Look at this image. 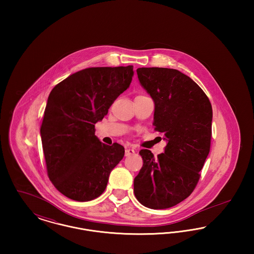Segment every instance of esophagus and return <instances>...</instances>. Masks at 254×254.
<instances>
[{"label": "esophagus", "mask_w": 254, "mask_h": 254, "mask_svg": "<svg viewBox=\"0 0 254 254\" xmlns=\"http://www.w3.org/2000/svg\"><path fill=\"white\" fill-rule=\"evenodd\" d=\"M135 153V150L131 148V147H127L126 148V152H125V155L126 156H130Z\"/></svg>", "instance_id": "esophagus-1"}]
</instances>
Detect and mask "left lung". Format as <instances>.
I'll return each instance as SVG.
<instances>
[{"mask_svg": "<svg viewBox=\"0 0 254 254\" xmlns=\"http://www.w3.org/2000/svg\"><path fill=\"white\" fill-rule=\"evenodd\" d=\"M140 85L154 102V129L164 135L157 158L140 150L144 165L134 178V194L146 207L179 204L193 191L209 153L212 108L202 88L177 69L141 67Z\"/></svg>", "mask_w": 254, "mask_h": 254, "instance_id": "8db88e82", "label": "left lung"}]
</instances>
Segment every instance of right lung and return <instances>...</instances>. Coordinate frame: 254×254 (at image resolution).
Segmentation results:
<instances>
[{
	"label": "right lung",
	"mask_w": 254,
	"mask_h": 254,
	"mask_svg": "<svg viewBox=\"0 0 254 254\" xmlns=\"http://www.w3.org/2000/svg\"><path fill=\"white\" fill-rule=\"evenodd\" d=\"M133 75L132 65L89 67L51 90L41 138L49 179L67 198L85 202L100 196L124 157V146L103 144L94 127L129 87Z\"/></svg>",
	"instance_id": "obj_1"
}]
</instances>
